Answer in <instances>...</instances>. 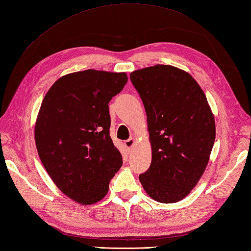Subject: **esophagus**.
Returning <instances> with one entry per match:
<instances>
[{"label":"esophagus","mask_w":251,"mask_h":251,"mask_svg":"<svg viewBox=\"0 0 251 251\" xmlns=\"http://www.w3.org/2000/svg\"><path fill=\"white\" fill-rule=\"evenodd\" d=\"M124 144H125V146H126V149H127L128 151H130V150L132 149V146L134 145V139H133V138H130V139L126 140Z\"/></svg>","instance_id":"esophagus-1"}]
</instances>
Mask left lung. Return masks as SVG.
<instances>
[{"label":"left lung","mask_w":251,"mask_h":251,"mask_svg":"<svg viewBox=\"0 0 251 251\" xmlns=\"http://www.w3.org/2000/svg\"><path fill=\"white\" fill-rule=\"evenodd\" d=\"M130 80L145 108L152 152L150 169L139 179L152 199L177 202L209 162L214 117L201 88L180 69L157 64L134 71Z\"/></svg>","instance_id":"left-lung-1"}]
</instances>
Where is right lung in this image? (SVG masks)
Masks as SVG:
<instances>
[{
	"instance_id": "1",
	"label": "right lung",
	"mask_w": 251,
	"mask_h": 251,
	"mask_svg": "<svg viewBox=\"0 0 251 251\" xmlns=\"http://www.w3.org/2000/svg\"><path fill=\"white\" fill-rule=\"evenodd\" d=\"M126 73L86 70L57 80L44 96L35 126L41 162L58 189L81 204L100 201L123 164L109 133V101Z\"/></svg>"
}]
</instances>
